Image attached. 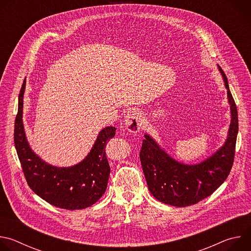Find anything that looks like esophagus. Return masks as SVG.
<instances>
[{
  "mask_svg": "<svg viewBox=\"0 0 251 251\" xmlns=\"http://www.w3.org/2000/svg\"><path fill=\"white\" fill-rule=\"evenodd\" d=\"M142 115L136 110L130 111L125 118V127L131 133H137L142 127Z\"/></svg>",
  "mask_w": 251,
  "mask_h": 251,
  "instance_id": "1",
  "label": "esophagus"
}]
</instances>
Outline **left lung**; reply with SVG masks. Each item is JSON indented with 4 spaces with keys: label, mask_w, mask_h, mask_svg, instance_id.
<instances>
[{
    "label": "left lung",
    "mask_w": 251,
    "mask_h": 251,
    "mask_svg": "<svg viewBox=\"0 0 251 251\" xmlns=\"http://www.w3.org/2000/svg\"><path fill=\"white\" fill-rule=\"evenodd\" d=\"M227 89L231 123L226 144L198 165H185L171 158L157 143L145 135L140 151L143 172L151 194L160 201L174 206H188L210 196L226 180L234 161L238 115L227 77L220 67Z\"/></svg>",
    "instance_id": "8db88e82"
}]
</instances>
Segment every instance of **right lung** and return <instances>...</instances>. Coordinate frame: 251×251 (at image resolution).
I'll use <instances>...</instances> for the list:
<instances>
[{
  "instance_id": "add662e5",
  "label": "right lung",
  "mask_w": 251,
  "mask_h": 251,
  "mask_svg": "<svg viewBox=\"0 0 251 251\" xmlns=\"http://www.w3.org/2000/svg\"><path fill=\"white\" fill-rule=\"evenodd\" d=\"M25 83L19 96L14 141L28 187L49 203L65 209H81L95 203L105 193L110 175L106 157L107 143L115 136V127L100 131L88 156L79 164L57 168L47 164L28 146L23 124V97Z\"/></svg>"
}]
</instances>
